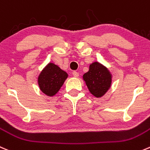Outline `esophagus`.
<instances>
[{
  "mask_svg": "<svg viewBox=\"0 0 150 150\" xmlns=\"http://www.w3.org/2000/svg\"><path fill=\"white\" fill-rule=\"evenodd\" d=\"M72 75H73V76L75 77V78H78V77L79 76V73H78V72H76V71H74V72H72Z\"/></svg>",
  "mask_w": 150,
  "mask_h": 150,
  "instance_id": "1",
  "label": "esophagus"
}]
</instances>
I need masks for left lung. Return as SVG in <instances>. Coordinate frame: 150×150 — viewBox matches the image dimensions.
<instances>
[{
  "label": "left lung",
  "instance_id": "8db88e82",
  "mask_svg": "<svg viewBox=\"0 0 150 150\" xmlns=\"http://www.w3.org/2000/svg\"><path fill=\"white\" fill-rule=\"evenodd\" d=\"M83 78L91 94L96 97H103L111 86V74L108 68L97 62L90 64Z\"/></svg>",
  "mask_w": 150,
  "mask_h": 150
}]
</instances>
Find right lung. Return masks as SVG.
I'll list each match as a JSON object with an SVG mask.
<instances>
[{
    "label": "right lung",
    "mask_w": 150,
    "mask_h": 150,
    "mask_svg": "<svg viewBox=\"0 0 150 150\" xmlns=\"http://www.w3.org/2000/svg\"><path fill=\"white\" fill-rule=\"evenodd\" d=\"M67 77L68 74L59 66L49 63L39 75V86L44 94L52 97L59 91Z\"/></svg>",
    "instance_id": "add662e5"
}]
</instances>
